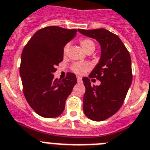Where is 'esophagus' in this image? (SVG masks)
Here are the masks:
<instances>
[{
  "mask_svg": "<svg viewBox=\"0 0 150 150\" xmlns=\"http://www.w3.org/2000/svg\"><path fill=\"white\" fill-rule=\"evenodd\" d=\"M81 77H80V76H77V80H78V81H79V82H81Z\"/></svg>",
  "mask_w": 150,
  "mask_h": 150,
  "instance_id": "obj_1",
  "label": "esophagus"
}]
</instances>
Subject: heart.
<instances>
[{
	"mask_svg": "<svg viewBox=\"0 0 150 150\" xmlns=\"http://www.w3.org/2000/svg\"><path fill=\"white\" fill-rule=\"evenodd\" d=\"M80 44L86 52L90 50H95V47H96L94 42L92 40L88 39V38H83V39L80 40ZM69 48V44H66L63 48V53L64 54H67ZM90 69H91V65L88 63L86 62H76L73 64L71 66V70L77 75H82L88 70H89Z\"/></svg>",
	"mask_w": 150,
	"mask_h": 150,
	"instance_id": "1",
	"label": "heart"
}]
</instances>
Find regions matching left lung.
<instances>
[{"mask_svg": "<svg viewBox=\"0 0 150 150\" xmlns=\"http://www.w3.org/2000/svg\"><path fill=\"white\" fill-rule=\"evenodd\" d=\"M78 31L100 45V59L89 78H96L101 84L92 86L88 78L82 79L86 87L83 111L91 120L103 121L117 112L125 100L132 81L131 58L121 39L109 31Z\"/></svg>", "mask_w": 150, "mask_h": 150, "instance_id": "1", "label": "left lung"}]
</instances>
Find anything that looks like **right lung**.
Returning a JSON list of instances; mask_svg holds the SVG:
<instances>
[{
    "label": "right lung",
    "mask_w": 150,
    "mask_h": 150,
    "mask_svg": "<svg viewBox=\"0 0 150 150\" xmlns=\"http://www.w3.org/2000/svg\"><path fill=\"white\" fill-rule=\"evenodd\" d=\"M77 31L58 26L46 27L35 33L24 47L20 68L24 95L33 110L42 117L60 115L77 83L73 73H68L62 81L54 76L55 66L63 60L64 45Z\"/></svg>",
    "instance_id": "1"
}]
</instances>
